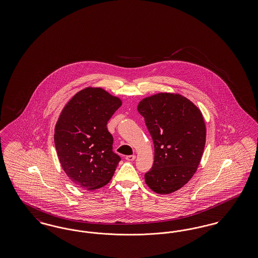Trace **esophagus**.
Segmentation results:
<instances>
[{"mask_svg":"<svg viewBox=\"0 0 258 258\" xmlns=\"http://www.w3.org/2000/svg\"><path fill=\"white\" fill-rule=\"evenodd\" d=\"M125 160H128V161H133L135 160V155H131V156H126L125 157Z\"/></svg>","mask_w":258,"mask_h":258,"instance_id":"esophagus-1","label":"esophagus"}]
</instances>
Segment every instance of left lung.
I'll return each mask as SVG.
<instances>
[{
    "label": "left lung",
    "instance_id": "8db88e82",
    "mask_svg": "<svg viewBox=\"0 0 258 258\" xmlns=\"http://www.w3.org/2000/svg\"><path fill=\"white\" fill-rule=\"evenodd\" d=\"M137 110L145 119L155 147L154 164L145 182L157 194H172L190 180L201 160L206 141L202 113L187 98L169 93L142 99Z\"/></svg>",
    "mask_w": 258,
    "mask_h": 258
}]
</instances>
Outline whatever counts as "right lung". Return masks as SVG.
Listing matches in <instances>:
<instances>
[{"label":"right lung","instance_id":"obj_1","mask_svg":"<svg viewBox=\"0 0 258 258\" xmlns=\"http://www.w3.org/2000/svg\"><path fill=\"white\" fill-rule=\"evenodd\" d=\"M121 105L120 98L89 87L61 111L55 126V147L63 171L78 186L93 190L110 181L121 158L113 152L107 122Z\"/></svg>","mask_w":258,"mask_h":258}]
</instances>
